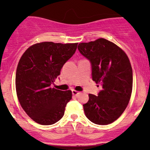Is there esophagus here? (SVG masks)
<instances>
[{"label":"esophagus","mask_w":150,"mask_h":150,"mask_svg":"<svg viewBox=\"0 0 150 150\" xmlns=\"http://www.w3.org/2000/svg\"><path fill=\"white\" fill-rule=\"evenodd\" d=\"M72 92H73V94L74 96H77L79 94H80V92L75 90V89H73V90L72 91Z\"/></svg>","instance_id":"34e87169"}]
</instances>
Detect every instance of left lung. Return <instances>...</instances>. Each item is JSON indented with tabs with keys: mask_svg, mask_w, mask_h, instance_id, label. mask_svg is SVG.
<instances>
[{
	"mask_svg": "<svg viewBox=\"0 0 150 150\" xmlns=\"http://www.w3.org/2000/svg\"><path fill=\"white\" fill-rule=\"evenodd\" d=\"M78 49L92 63V80L102 87L98 96L89 94L83 105L85 116L95 124H110L121 116L131 97L130 60L119 46L103 38L80 43Z\"/></svg>",
	"mask_w": 150,
	"mask_h": 150,
	"instance_id": "left-lung-1",
	"label": "left lung"
}]
</instances>
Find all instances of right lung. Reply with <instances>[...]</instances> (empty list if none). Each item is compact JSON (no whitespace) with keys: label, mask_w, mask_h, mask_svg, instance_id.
Wrapping results in <instances>:
<instances>
[{"label":"right lung","mask_w":150,"mask_h":150,"mask_svg":"<svg viewBox=\"0 0 150 150\" xmlns=\"http://www.w3.org/2000/svg\"><path fill=\"white\" fill-rule=\"evenodd\" d=\"M77 44L37 43L20 58L15 76L17 96L24 111L36 123L52 125L64 115L72 99L71 90L61 91L51 85L75 53Z\"/></svg>","instance_id":"right-lung-1"}]
</instances>
